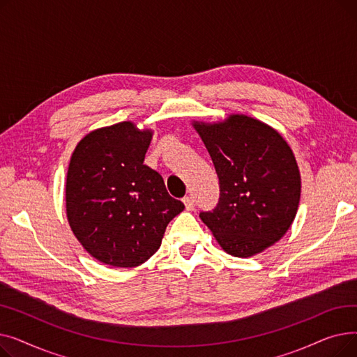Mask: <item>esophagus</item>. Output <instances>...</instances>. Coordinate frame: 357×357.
<instances>
[{
  "instance_id": "esophagus-1",
  "label": "esophagus",
  "mask_w": 357,
  "mask_h": 357,
  "mask_svg": "<svg viewBox=\"0 0 357 357\" xmlns=\"http://www.w3.org/2000/svg\"><path fill=\"white\" fill-rule=\"evenodd\" d=\"M183 204H185L186 210H194V207H195V201H194L192 197H185Z\"/></svg>"
}]
</instances>
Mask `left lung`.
<instances>
[{"mask_svg": "<svg viewBox=\"0 0 357 357\" xmlns=\"http://www.w3.org/2000/svg\"><path fill=\"white\" fill-rule=\"evenodd\" d=\"M213 159L220 199L199 214L224 252L250 257L289 230L301 198L294 152L275 128L245 114L192 123Z\"/></svg>", "mask_w": 357, "mask_h": 357, "instance_id": "obj_1", "label": "left lung"}]
</instances>
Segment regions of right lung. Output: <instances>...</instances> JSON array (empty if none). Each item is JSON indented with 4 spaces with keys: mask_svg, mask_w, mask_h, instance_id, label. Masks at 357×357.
Listing matches in <instances>:
<instances>
[{
    "mask_svg": "<svg viewBox=\"0 0 357 357\" xmlns=\"http://www.w3.org/2000/svg\"><path fill=\"white\" fill-rule=\"evenodd\" d=\"M153 131L121 121L92 130L70 156L66 217L82 248L114 268H136L162 245L166 226L185 207L146 166Z\"/></svg>",
    "mask_w": 357,
    "mask_h": 357,
    "instance_id": "obj_1",
    "label": "right lung"
}]
</instances>
